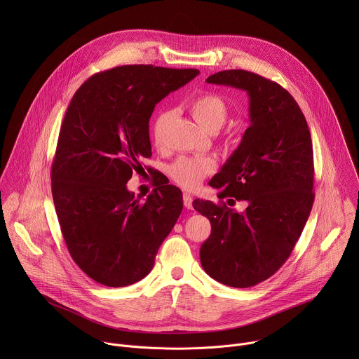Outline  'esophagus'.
Returning <instances> with one entry per match:
<instances>
[{
    "label": "esophagus",
    "instance_id": "esophagus-1",
    "mask_svg": "<svg viewBox=\"0 0 359 359\" xmlns=\"http://www.w3.org/2000/svg\"><path fill=\"white\" fill-rule=\"evenodd\" d=\"M183 203L186 209H191V203H193V197L190 193H183Z\"/></svg>",
    "mask_w": 359,
    "mask_h": 359
}]
</instances>
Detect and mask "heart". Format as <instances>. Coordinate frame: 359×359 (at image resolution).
I'll list each match as a JSON object with an SVG mask.
<instances>
[{
	"label": "heart",
	"mask_w": 359,
	"mask_h": 359,
	"mask_svg": "<svg viewBox=\"0 0 359 359\" xmlns=\"http://www.w3.org/2000/svg\"><path fill=\"white\" fill-rule=\"evenodd\" d=\"M187 109L191 116L208 130L219 129L227 116L224 99L215 92H201L193 96ZM169 112H161L151 126V140L156 147L165 146V132ZM216 161L212 156H182L169 168L170 177L183 189L193 190L216 170Z\"/></svg>",
	"instance_id": "b5f03b06"
}]
</instances>
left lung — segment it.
Returning <instances> with one entry per match:
<instances>
[{
    "mask_svg": "<svg viewBox=\"0 0 359 359\" xmlns=\"http://www.w3.org/2000/svg\"><path fill=\"white\" fill-rule=\"evenodd\" d=\"M209 83L243 89L250 97V126L240 146L210 180L219 198L245 200L244 213L196 198L212 234L200 263L216 281L247 288L270 278L287 262L314 203L311 133L295 99L281 85L244 69L210 75Z\"/></svg>",
    "mask_w": 359,
    "mask_h": 359,
    "instance_id": "obj_1",
    "label": "left lung"
}]
</instances>
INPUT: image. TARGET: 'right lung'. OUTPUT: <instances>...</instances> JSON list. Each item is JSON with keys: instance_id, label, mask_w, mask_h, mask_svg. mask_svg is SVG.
I'll return each instance as SVG.
<instances>
[{"instance_id": "obj_1", "label": "right lung", "mask_w": 359, "mask_h": 359, "mask_svg": "<svg viewBox=\"0 0 359 359\" xmlns=\"http://www.w3.org/2000/svg\"><path fill=\"white\" fill-rule=\"evenodd\" d=\"M197 74L123 65L88 78L71 100L50 186L71 257L99 284L126 287L146 277L182 213L176 186L153 189L140 201L126 183L151 156L149 119L156 104Z\"/></svg>"}]
</instances>
